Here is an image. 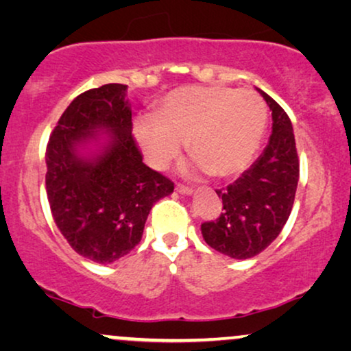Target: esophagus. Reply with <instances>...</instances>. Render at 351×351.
Returning a JSON list of instances; mask_svg holds the SVG:
<instances>
[{"label":"esophagus","instance_id":"esophagus-1","mask_svg":"<svg viewBox=\"0 0 351 351\" xmlns=\"http://www.w3.org/2000/svg\"><path fill=\"white\" fill-rule=\"evenodd\" d=\"M176 190L179 191L180 195H191V193H193V189H191V186H186V185H182V184L177 185Z\"/></svg>","mask_w":351,"mask_h":351}]
</instances>
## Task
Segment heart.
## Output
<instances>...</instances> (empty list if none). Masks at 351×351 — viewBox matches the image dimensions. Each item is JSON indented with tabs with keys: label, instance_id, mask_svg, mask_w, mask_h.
Listing matches in <instances>:
<instances>
[{
	"label": "heart",
	"instance_id": "b5f03b06",
	"mask_svg": "<svg viewBox=\"0 0 351 351\" xmlns=\"http://www.w3.org/2000/svg\"><path fill=\"white\" fill-rule=\"evenodd\" d=\"M267 107L249 89L186 86L172 90L136 124V137L153 167H165L180 153L182 138L193 166L219 177L243 172L267 129Z\"/></svg>",
	"mask_w": 351,
	"mask_h": 351
}]
</instances>
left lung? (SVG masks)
I'll use <instances>...</instances> for the list:
<instances>
[{
	"label": "left lung",
	"mask_w": 351,
	"mask_h": 351,
	"mask_svg": "<svg viewBox=\"0 0 351 351\" xmlns=\"http://www.w3.org/2000/svg\"><path fill=\"white\" fill-rule=\"evenodd\" d=\"M257 90L271 110L270 141L239 179L215 190L223 204L219 219L201 223L204 241L232 258H251L275 241L289 219L299 182L291 119L270 95Z\"/></svg>",
	"instance_id": "8db88e82"
}]
</instances>
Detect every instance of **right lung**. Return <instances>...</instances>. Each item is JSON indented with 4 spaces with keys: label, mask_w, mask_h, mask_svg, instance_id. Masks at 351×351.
<instances>
[{
    "label": "right lung",
    "mask_w": 351,
    "mask_h": 351,
    "mask_svg": "<svg viewBox=\"0 0 351 351\" xmlns=\"http://www.w3.org/2000/svg\"><path fill=\"white\" fill-rule=\"evenodd\" d=\"M126 84L110 83L80 94L46 147V191L57 228L80 256L112 263L141 243L150 209L174 191L166 176L143 165L132 136ZM108 142L94 156L79 147Z\"/></svg>",
    "instance_id": "add662e5"
}]
</instances>
